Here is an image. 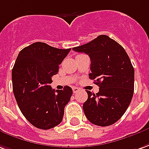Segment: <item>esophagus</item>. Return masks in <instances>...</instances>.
<instances>
[{
	"label": "esophagus",
	"instance_id": "1",
	"mask_svg": "<svg viewBox=\"0 0 149 149\" xmlns=\"http://www.w3.org/2000/svg\"><path fill=\"white\" fill-rule=\"evenodd\" d=\"M79 90H80V89H79V88H77V87H73V88H72V91H73V93H77Z\"/></svg>",
	"mask_w": 149,
	"mask_h": 149
}]
</instances>
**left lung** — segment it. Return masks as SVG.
<instances>
[{
    "label": "left lung",
    "mask_w": 149,
    "mask_h": 149,
    "mask_svg": "<svg viewBox=\"0 0 149 149\" xmlns=\"http://www.w3.org/2000/svg\"><path fill=\"white\" fill-rule=\"evenodd\" d=\"M89 55V77L99 86L96 94L87 91L83 104L86 118L93 124L107 127L121 118L131 103L134 93L135 71L124 48L107 35L72 48Z\"/></svg>",
    "instance_id": "1"
}]
</instances>
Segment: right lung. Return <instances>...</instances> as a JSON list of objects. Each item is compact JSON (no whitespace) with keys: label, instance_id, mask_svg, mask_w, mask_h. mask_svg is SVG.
Returning a JSON list of instances; mask_svg holds the SVG:
<instances>
[{"label":"right lung","instance_id":"obj_1","mask_svg":"<svg viewBox=\"0 0 149 149\" xmlns=\"http://www.w3.org/2000/svg\"><path fill=\"white\" fill-rule=\"evenodd\" d=\"M70 50L36 42L23 48L17 57L12 70L14 97L25 118L37 128H52L63 119L72 89L66 85L55 90L50 84Z\"/></svg>","mask_w":149,"mask_h":149}]
</instances>
